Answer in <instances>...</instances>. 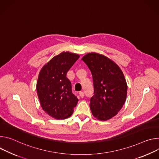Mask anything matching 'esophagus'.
<instances>
[{
  "label": "esophagus",
  "mask_w": 159,
  "mask_h": 159,
  "mask_svg": "<svg viewBox=\"0 0 159 159\" xmlns=\"http://www.w3.org/2000/svg\"><path fill=\"white\" fill-rule=\"evenodd\" d=\"M79 95H80V97L81 98H83L84 96V93H83V92H80L79 93Z\"/></svg>",
  "instance_id": "1"
}]
</instances>
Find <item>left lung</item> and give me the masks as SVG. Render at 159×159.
Segmentation results:
<instances>
[{"label":"left lung","mask_w":159,"mask_h":159,"mask_svg":"<svg viewBox=\"0 0 159 159\" xmlns=\"http://www.w3.org/2000/svg\"><path fill=\"white\" fill-rule=\"evenodd\" d=\"M81 59L89 67L93 78L92 113L100 120H109L117 114L126 100L128 85L124 74L116 62L98 53H88Z\"/></svg>","instance_id":"obj_1"}]
</instances>
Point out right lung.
<instances>
[{
    "label": "right lung",
    "mask_w": 159,
    "mask_h": 159,
    "mask_svg": "<svg viewBox=\"0 0 159 159\" xmlns=\"http://www.w3.org/2000/svg\"><path fill=\"white\" fill-rule=\"evenodd\" d=\"M79 57L75 53L62 52L45 64L39 73L37 92L40 105L48 115L56 119L69 117L78 102L66 74Z\"/></svg>",
    "instance_id": "add662e5"
}]
</instances>
